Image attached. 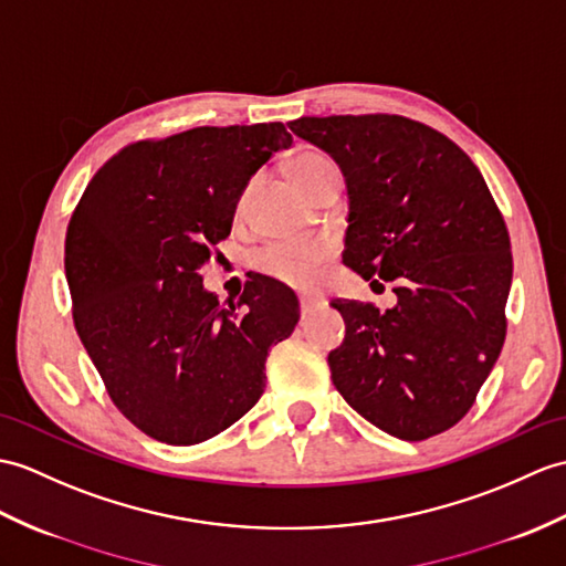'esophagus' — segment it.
Instances as JSON below:
<instances>
[{
    "instance_id": "34e87169",
    "label": "esophagus",
    "mask_w": 566,
    "mask_h": 566,
    "mask_svg": "<svg viewBox=\"0 0 566 566\" xmlns=\"http://www.w3.org/2000/svg\"><path fill=\"white\" fill-rule=\"evenodd\" d=\"M298 304H301V315H311L315 308H318V298L313 294H298Z\"/></svg>"
}]
</instances>
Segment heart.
I'll return each instance as SVG.
<instances>
[{
	"instance_id": "obj_1",
	"label": "heart",
	"mask_w": 566,
	"mask_h": 566,
	"mask_svg": "<svg viewBox=\"0 0 566 566\" xmlns=\"http://www.w3.org/2000/svg\"><path fill=\"white\" fill-rule=\"evenodd\" d=\"M289 174H292L294 182L301 190H311L323 180L339 178L337 166L327 159L323 154H301L289 166ZM333 243L327 239H306V241H284V243H272L255 255V265L265 272L277 277L282 282L306 286L313 282L315 274H318L323 262L331 258Z\"/></svg>"
}]
</instances>
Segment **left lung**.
Segmentation results:
<instances>
[{
    "label": "left lung",
    "instance_id": "left-lung-1",
    "mask_svg": "<svg viewBox=\"0 0 566 566\" xmlns=\"http://www.w3.org/2000/svg\"><path fill=\"white\" fill-rule=\"evenodd\" d=\"M289 129L343 170L345 265L396 282L384 313L333 301L347 331L327 354L333 384L390 437H437L475 402L506 335L514 262L488 182L458 144L402 115L298 117Z\"/></svg>",
    "mask_w": 566,
    "mask_h": 566
}]
</instances>
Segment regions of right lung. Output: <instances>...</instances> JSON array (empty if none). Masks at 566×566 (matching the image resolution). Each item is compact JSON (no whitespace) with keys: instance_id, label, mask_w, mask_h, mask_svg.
<instances>
[{"instance_id":"right-lung-1","label":"right lung","mask_w":566,"mask_h":566,"mask_svg":"<svg viewBox=\"0 0 566 566\" xmlns=\"http://www.w3.org/2000/svg\"><path fill=\"white\" fill-rule=\"evenodd\" d=\"M289 147L282 123L129 144L74 209L64 272L76 333L117 410L156 441L192 446L239 422L265 390L270 347L294 333L292 289L255 274L223 308L200 274L248 180Z\"/></svg>"}]
</instances>
